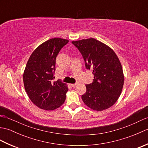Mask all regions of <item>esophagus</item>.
<instances>
[{"label": "esophagus", "mask_w": 148, "mask_h": 148, "mask_svg": "<svg viewBox=\"0 0 148 148\" xmlns=\"http://www.w3.org/2000/svg\"><path fill=\"white\" fill-rule=\"evenodd\" d=\"M77 84V83H74V84H71V86H72V87H74V86H76V85Z\"/></svg>", "instance_id": "34e87169"}]
</instances>
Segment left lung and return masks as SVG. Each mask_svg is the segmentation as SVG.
Returning a JSON list of instances; mask_svg holds the SVG:
<instances>
[{
	"mask_svg": "<svg viewBox=\"0 0 148 148\" xmlns=\"http://www.w3.org/2000/svg\"><path fill=\"white\" fill-rule=\"evenodd\" d=\"M82 55L87 69L93 70V82L81 96L85 104L101 111L116 103L124 84L122 66L117 55L105 44L93 38L72 41Z\"/></svg>",
	"mask_w": 148,
	"mask_h": 148,
	"instance_id": "8db88e82",
	"label": "left lung"
}]
</instances>
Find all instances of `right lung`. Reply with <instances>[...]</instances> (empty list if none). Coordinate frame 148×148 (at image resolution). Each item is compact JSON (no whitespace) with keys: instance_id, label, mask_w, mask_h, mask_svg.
<instances>
[{"instance_id":"obj_1","label":"right lung","mask_w":148,"mask_h":148,"mask_svg":"<svg viewBox=\"0 0 148 148\" xmlns=\"http://www.w3.org/2000/svg\"><path fill=\"white\" fill-rule=\"evenodd\" d=\"M68 42L62 38L46 40L34 50L27 62L23 76L25 89L31 101L40 109L52 111L65 102L67 84L53 80L56 56Z\"/></svg>"}]
</instances>
